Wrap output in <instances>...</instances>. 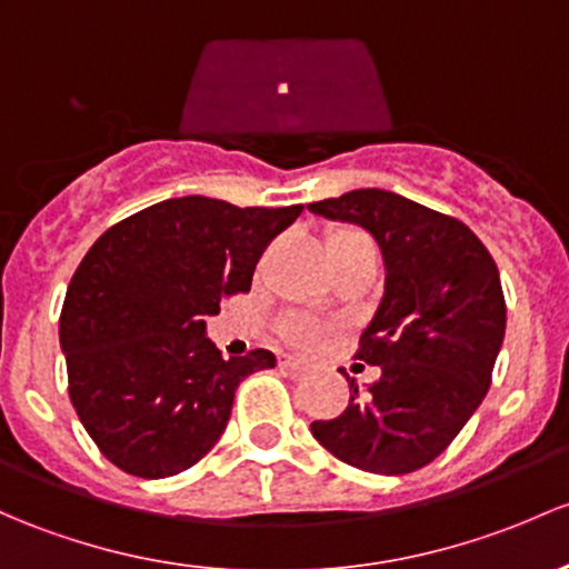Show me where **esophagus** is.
I'll return each mask as SVG.
<instances>
[{
  "mask_svg": "<svg viewBox=\"0 0 569 569\" xmlns=\"http://www.w3.org/2000/svg\"><path fill=\"white\" fill-rule=\"evenodd\" d=\"M278 365L280 370H289V373H302V370H308V362L297 360V357H280Z\"/></svg>",
  "mask_w": 569,
  "mask_h": 569,
  "instance_id": "obj_1",
  "label": "esophagus"
}]
</instances>
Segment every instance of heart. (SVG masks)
Segmentation results:
<instances>
[{
	"mask_svg": "<svg viewBox=\"0 0 569 569\" xmlns=\"http://www.w3.org/2000/svg\"><path fill=\"white\" fill-rule=\"evenodd\" d=\"M355 237H362V234H357V231H349V229H335L327 234V248H330V244L346 242V239H355ZM283 335L291 340V343L310 346V343H316V335H319V330H316V325H310V321H305V319H289L283 325Z\"/></svg>",
	"mask_w": 569,
	"mask_h": 569,
	"instance_id": "heart-1",
	"label": "heart"
}]
</instances>
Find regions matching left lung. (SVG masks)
Returning a JSON list of instances; mask_svg holds the SVG:
<instances>
[{
	"mask_svg": "<svg viewBox=\"0 0 569 569\" xmlns=\"http://www.w3.org/2000/svg\"><path fill=\"white\" fill-rule=\"evenodd\" d=\"M373 234L387 278L357 360L381 376L335 420L310 422L335 458L373 475H409L439 458L486 398L505 340L496 261L475 231L403 196L362 188L308 204Z\"/></svg>",
	"mask_w": 569,
	"mask_h": 569,
	"instance_id": "8db88e82",
	"label": "left lung"
}]
</instances>
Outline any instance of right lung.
I'll use <instances>...</instances> for the list:
<instances>
[{"mask_svg":"<svg viewBox=\"0 0 569 569\" xmlns=\"http://www.w3.org/2000/svg\"><path fill=\"white\" fill-rule=\"evenodd\" d=\"M295 207L207 196L152 204L111 226L64 295L59 343L68 392L98 450L143 480L199 463L229 422L239 381L274 368L267 349L223 360L207 335L220 302L250 291Z\"/></svg>","mask_w":569,"mask_h":569,"instance_id":"obj_1","label":"right lung"}]
</instances>
